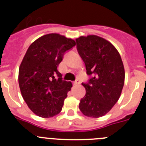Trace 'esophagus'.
Returning a JSON list of instances; mask_svg holds the SVG:
<instances>
[{"label":"esophagus","mask_w":146,"mask_h":146,"mask_svg":"<svg viewBox=\"0 0 146 146\" xmlns=\"http://www.w3.org/2000/svg\"><path fill=\"white\" fill-rule=\"evenodd\" d=\"M80 83V80H76L75 82H73V85H79Z\"/></svg>","instance_id":"1"}]
</instances>
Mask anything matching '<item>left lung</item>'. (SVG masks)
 <instances>
[{
	"instance_id": "8db88e82",
	"label": "left lung",
	"mask_w": 146,
	"mask_h": 146,
	"mask_svg": "<svg viewBox=\"0 0 146 146\" xmlns=\"http://www.w3.org/2000/svg\"><path fill=\"white\" fill-rule=\"evenodd\" d=\"M76 41L87 74L93 76L88 83H82L86 93L80 100L79 109L87 117H103L121 94L125 78L121 58L114 45L97 35L81 36Z\"/></svg>"
}]
</instances>
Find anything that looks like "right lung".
<instances>
[{
    "label": "right lung",
    "instance_id": "add662e5",
    "mask_svg": "<svg viewBox=\"0 0 146 146\" xmlns=\"http://www.w3.org/2000/svg\"><path fill=\"white\" fill-rule=\"evenodd\" d=\"M76 45L70 38L56 33L45 35L31 44L19 68L20 92L36 115L49 118L62 110L71 82L62 80L57 69L64 53Z\"/></svg>",
    "mask_w": 146,
    "mask_h": 146
}]
</instances>
